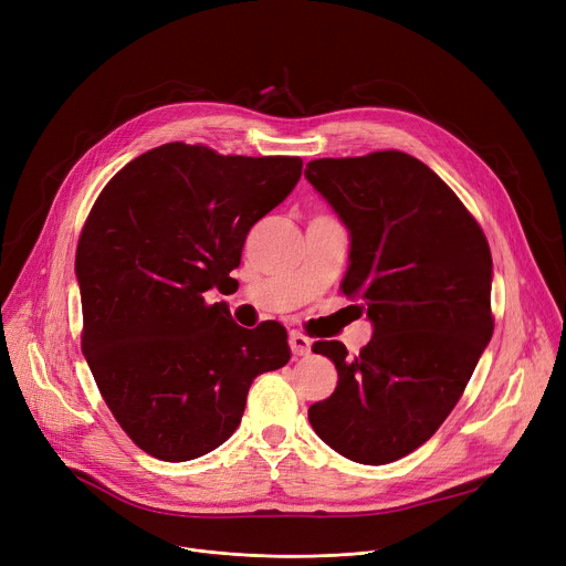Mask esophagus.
<instances>
[{
  "label": "esophagus",
  "mask_w": 566,
  "mask_h": 566,
  "mask_svg": "<svg viewBox=\"0 0 566 566\" xmlns=\"http://www.w3.org/2000/svg\"><path fill=\"white\" fill-rule=\"evenodd\" d=\"M289 345H291V352L295 356H306V354L312 352V340L306 338L304 334H300V332H291L289 334Z\"/></svg>",
  "instance_id": "34e87169"
}]
</instances>
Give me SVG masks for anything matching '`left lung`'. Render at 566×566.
Here are the masks:
<instances>
[{
	"mask_svg": "<svg viewBox=\"0 0 566 566\" xmlns=\"http://www.w3.org/2000/svg\"><path fill=\"white\" fill-rule=\"evenodd\" d=\"M304 178L349 230L340 286L373 323L356 356L314 343L338 384L310 422L340 455L386 465L440 429L492 338L490 245L458 196L401 150L312 160Z\"/></svg>",
	"mask_w": 566,
	"mask_h": 566,
	"instance_id": "obj_1",
	"label": "left lung"
}]
</instances>
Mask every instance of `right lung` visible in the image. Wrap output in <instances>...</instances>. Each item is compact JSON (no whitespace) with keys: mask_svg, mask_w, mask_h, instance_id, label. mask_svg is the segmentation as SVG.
Wrapping results in <instances>:
<instances>
[{"mask_svg":"<svg viewBox=\"0 0 566 566\" xmlns=\"http://www.w3.org/2000/svg\"><path fill=\"white\" fill-rule=\"evenodd\" d=\"M302 160L163 144L98 193L76 248L83 354L128 438L193 460L239 427L256 375L289 364L286 329L239 327L208 302L241 264L250 228L293 191Z\"/></svg>","mask_w":566,"mask_h":566,"instance_id":"add662e5","label":"right lung"}]
</instances>
